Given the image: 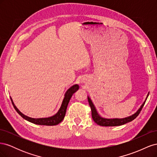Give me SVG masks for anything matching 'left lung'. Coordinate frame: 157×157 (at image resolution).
I'll list each match as a JSON object with an SVG mask.
<instances>
[{
	"label": "left lung",
	"mask_w": 157,
	"mask_h": 157,
	"mask_svg": "<svg viewBox=\"0 0 157 157\" xmlns=\"http://www.w3.org/2000/svg\"><path fill=\"white\" fill-rule=\"evenodd\" d=\"M149 94H147V96L146 97L145 100L143 103V104L141 105L140 109L137 110L134 114H133L132 115L129 116L126 118H103L100 115H99L96 108L94 105V103L92 101V99H90L89 96H88V100L89 102V105L90 106V108H91L92 110V117L94 121L99 126H121L125 124L128 122H130L132 121L133 120H134L135 118L139 115L140 113L141 112L142 108L144 106L145 103L147 100V98L149 96Z\"/></svg>",
	"instance_id": "left-lung-1"
}]
</instances>
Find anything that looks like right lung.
<instances>
[{
    "mask_svg": "<svg viewBox=\"0 0 157 157\" xmlns=\"http://www.w3.org/2000/svg\"><path fill=\"white\" fill-rule=\"evenodd\" d=\"M79 88V86L78 84H75L73 86L69 88L67 92H65L64 95V98L63 99L62 103H61V107L58 111L57 112L56 114L54 115L47 117V118H34L27 117L20 111V110L16 107V106L14 105L13 102V100L12 98L10 97L12 103L13 105L14 109H16V111L17 112V113L20 115L22 118H24L26 121H29L30 122L33 123V124H38V125H45V126H54L58 124L61 121L63 120L65 117L66 110H67V107L68 105V103L70 101V99L72 97L73 94L77 91Z\"/></svg>",
    "mask_w": 157,
    "mask_h": 157,
    "instance_id": "1",
    "label": "right lung"
}]
</instances>
